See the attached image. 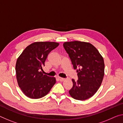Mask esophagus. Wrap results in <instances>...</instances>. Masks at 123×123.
<instances>
[{"label": "esophagus", "instance_id": "obj_1", "mask_svg": "<svg viewBox=\"0 0 123 123\" xmlns=\"http://www.w3.org/2000/svg\"><path fill=\"white\" fill-rule=\"evenodd\" d=\"M58 80H59L60 81H63L65 80V78H58Z\"/></svg>", "mask_w": 123, "mask_h": 123}]
</instances>
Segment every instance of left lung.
I'll return each mask as SVG.
<instances>
[{
  "label": "left lung",
  "instance_id": "obj_1",
  "mask_svg": "<svg viewBox=\"0 0 123 123\" xmlns=\"http://www.w3.org/2000/svg\"><path fill=\"white\" fill-rule=\"evenodd\" d=\"M63 47L68 54L78 80L73 79L69 95L75 100L83 101L92 97L102 82L105 74L103 57L89 43L73 41L65 42Z\"/></svg>",
  "mask_w": 123,
  "mask_h": 123
}]
</instances>
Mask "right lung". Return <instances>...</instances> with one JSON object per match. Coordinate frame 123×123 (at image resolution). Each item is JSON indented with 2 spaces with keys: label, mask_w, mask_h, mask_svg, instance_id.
Masks as SVG:
<instances>
[{
  "label": "right lung",
  "mask_w": 123,
  "mask_h": 123,
  "mask_svg": "<svg viewBox=\"0 0 123 123\" xmlns=\"http://www.w3.org/2000/svg\"><path fill=\"white\" fill-rule=\"evenodd\" d=\"M58 45L56 42H34L27 46L17 58L15 67L17 83L29 98L45 96L56 83L54 77H48L42 71L48 54Z\"/></svg>",
  "instance_id": "right-lung-1"
}]
</instances>
